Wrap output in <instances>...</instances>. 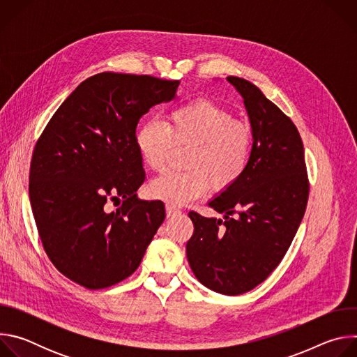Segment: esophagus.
<instances>
[{"instance_id": "esophagus-1", "label": "esophagus", "mask_w": 357, "mask_h": 357, "mask_svg": "<svg viewBox=\"0 0 357 357\" xmlns=\"http://www.w3.org/2000/svg\"><path fill=\"white\" fill-rule=\"evenodd\" d=\"M165 211H167V216H168V218H171V216H175V215H179V213H181V211H179L178 208L172 206V205H167Z\"/></svg>"}]
</instances>
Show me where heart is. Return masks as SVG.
<instances>
[{"mask_svg": "<svg viewBox=\"0 0 357 357\" xmlns=\"http://www.w3.org/2000/svg\"><path fill=\"white\" fill-rule=\"evenodd\" d=\"M172 142H190L185 171H167L152 179L149 193L171 205H185L206 195L211 185L225 190L245 172L252 132L248 124L212 100L199 98L172 107L164 123L148 120L134 132L139 160L152 171H161Z\"/></svg>", "mask_w": 357, "mask_h": 357, "instance_id": "1", "label": "heart"}]
</instances>
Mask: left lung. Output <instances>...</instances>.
Listing matches in <instances>:
<instances>
[{
    "mask_svg": "<svg viewBox=\"0 0 357 357\" xmlns=\"http://www.w3.org/2000/svg\"><path fill=\"white\" fill-rule=\"evenodd\" d=\"M227 80L244 100L251 158L244 175L209 202L225 220L189 212L195 230L186 256L203 285L240 295L261 284L284 259L307 209L310 182L303 144L291 119L248 80Z\"/></svg>",
    "mask_w": 357,
    "mask_h": 357,
    "instance_id": "1",
    "label": "left lung"
}]
</instances>
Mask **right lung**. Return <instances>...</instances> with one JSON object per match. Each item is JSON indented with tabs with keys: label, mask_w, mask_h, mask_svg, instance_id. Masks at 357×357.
Instances as JSON below:
<instances>
[{
	"label": "right lung",
	"mask_w": 357,
	"mask_h": 357,
	"mask_svg": "<svg viewBox=\"0 0 357 357\" xmlns=\"http://www.w3.org/2000/svg\"><path fill=\"white\" fill-rule=\"evenodd\" d=\"M179 80L103 72L82 82L33 148L29 199L49 260L89 289L119 284L139 266L165 219L141 200L145 179L134 132L148 110L175 97ZM112 199L117 206L109 213Z\"/></svg>",
	"instance_id": "obj_1"
}]
</instances>
